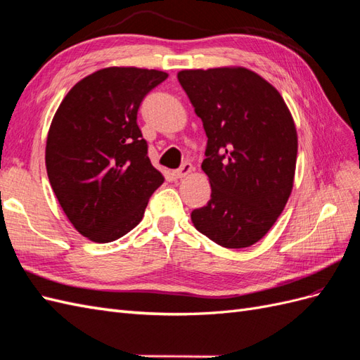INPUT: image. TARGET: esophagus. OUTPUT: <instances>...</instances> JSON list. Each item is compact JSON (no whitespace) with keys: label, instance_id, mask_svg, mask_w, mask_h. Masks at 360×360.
Segmentation results:
<instances>
[{"label":"esophagus","instance_id":"esophagus-1","mask_svg":"<svg viewBox=\"0 0 360 360\" xmlns=\"http://www.w3.org/2000/svg\"><path fill=\"white\" fill-rule=\"evenodd\" d=\"M190 172H193V165L190 162H184L178 170H173V176L174 178H184V176H187Z\"/></svg>","mask_w":360,"mask_h":360}]
</instances>
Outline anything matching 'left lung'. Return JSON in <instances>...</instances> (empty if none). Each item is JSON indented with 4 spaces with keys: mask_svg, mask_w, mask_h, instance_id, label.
Masks as SVG:
<instances>
[{
    "mask_svg": "<svg viewBox=\"0 0 360 360\" xmlns=\"http://www.w3.org/2000/svg\"><path fill=\"white\" fill-rule=\"evenodd\" d=\"M178 80L208 136L202 170L211 199L193 225L217 245L257 243L281 214L293 187L298 136L280 92L242 67L184 70Z\"/></svg>",
    "mask_w": 360,
    "mask_h": 360,
    "instance_id": "1",
    "label": "left lung"
}]
</instances>
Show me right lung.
Masks as SVG:
<instances>
[{"label":"right lung","mask_w":360,"mask_h":360,"mask_svg":"<svg viewBox=\"0 0 360 360\" xmlns=\"http://www.w3.org/2000/svg\"><path fill=\"white\" fill-rule=\"evenodd\" d=\"M167 76L135 67L98 70L70 89L53 117L45 147L51 188L72 226L92 242H114L134 229L164 182L136 114Z\"/></svg>","instance_id":"obj_1"}]
</instances>
